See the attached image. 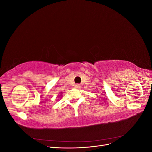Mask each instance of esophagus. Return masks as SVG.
Returning a JSON list of instances; mask_svg holds the SVG:
<instances>
[{"label": "esophagus", "instance_id": "1", "mask_svg": "<svg viewBox=\"0 0 152 152\" xmlns=\"http://www.w3.org/2000/svg\"><path fill=\"white\" fill-rule=\"evenodd\" d=\"M75 88H77V89H79V88H80V85L79 84H75Z\"/></svg>", "mask_w": 152, "mask_h": 152}]
</instances>
